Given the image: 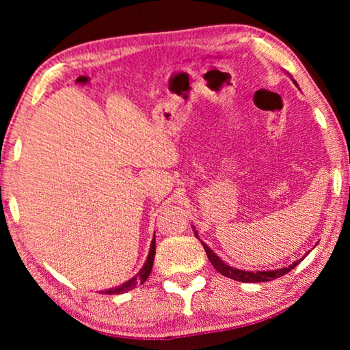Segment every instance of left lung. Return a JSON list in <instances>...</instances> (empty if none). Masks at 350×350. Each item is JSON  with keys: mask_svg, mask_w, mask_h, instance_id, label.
<instances>
[{"mask_svg": "<svg viewBox=\"0 0 350 350\" xmlns=\"http://www.w3.org/2000/svg\"><path fill=\"white\" fill-rule=\"evenodd\" d=\"M290 77H292V75H290ZM293 83H295L296 86H298V83H296L295 80H293ZM194 234H196V238H198V232H194ZM200 242H202V241H200ZM202 245H204V250L206 253V256H208L213 267H215L221 275L227 276V278H232V280L239 281V282H267V281H271V280H276V278H280V276H284L286 273H288L290 270L295 269L296 265L301 262V259L299 260H295V262L287 265V267H282V269H278V270L247 271V270L234 269V267H232V265L225 264L224 260L219 258L217 254L213 252L208 245L204 244V242H202Z\"/></svg>", "mask_w": 350, "mask_h": 350, "instance_id": "8db88e82", "label": "left lung"}]
</instances>
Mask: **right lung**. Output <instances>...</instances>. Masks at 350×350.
Here are the masks:
<instances>
[{
  "label": "right lung",
  "instance_id": "1",
  "mask_svg": "<svg viewBox=\"0 0 350 350\" xmlns=\"http://www.w3.org/2000/svg\"><path fill=\"white\" fill-rule=\"evenodd\" d=\"M154 254H156V236H154L151 241V247H150V253H148V258L145 260L144 267L140 269V271L135 276H133L131 280H128L126 282H123L122 286L117 287H111L108 290H100V293H106V295H122L126 293L129 290H133L137 284H144L148 276H150L151 270H152V264H154Z\"/></svg>",
  "mask_w": 350,
  "mask_h": 350
}]
</instances>
